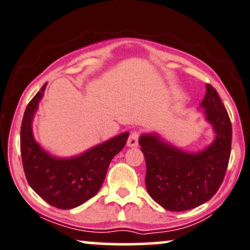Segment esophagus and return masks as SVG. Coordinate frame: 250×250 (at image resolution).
<instances>
[{
	"mask_svg": "<svg viewBox=\"0 0 250 250\" xmlns=\"http://www.w3.org/2000/svg\"><path fill=\"white\" fill-rule=\"evenodd\" d=\"M138 141H139V132L132 131L128 138L127 145L130 146V147H136V146L138 145Z\"/></svg>",
	"mask_w": 250,
	"mask_h": 250,
	"instance_id": "obj_1",
	"label": "esophagus"
}]
</instances>
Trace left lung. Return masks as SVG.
Wrapping results in <instances>:
<instances>
[{"mask_svg": "<svg viewBox=\"0 0 250 250\" xmlns=\"http://www.w3.org/2000/svg\"><path fill=\"white\" fill-rule=\"evenodd\" d=\"M206 88L201 106L216 138L204 152L179 151L155 135L139 138L146 162V188L153 200L167 210H188L210 200L226 174L232 144L231 120L216 89L210 84Z\"/></svg>", "mask_w": 250, "mask_h": 250, "instance_id": "1", "label": "left lung"}]
</instances>
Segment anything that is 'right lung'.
Listing matches in <instances>:
<instances>
[{
  "instance_id": "1",
  "label": "right lung",
  "mask_w": 250,
  "mask_h": 250,
  "mask_svg": "<svg viewBox=\"0 0 250 250\" xmlns=\"http://www.w3.org/2000/svg\"><path fill=\"white\" fill-rule=\"evenodd\" d=\"M45 84L28 103L21 128L22 167L28 184L43 200L59 209L84 204L99 191L112 159L125 147L128 132L89 149L73 159L50 156L32 134V120Z\"/></svg>"
}]
</instances>
